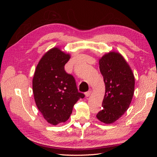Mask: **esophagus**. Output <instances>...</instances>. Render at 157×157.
Segmentation results:
<instances>
[{
  "label": "esophagus",
  "mask_w": 157,
  "mask_h": 157,
  "mask_svg": "<svg viewBox=\"0 0 157 157\" xmlns=\"http://www.w3.org/2000/svg\"><path fill=\"white\" fill-rule=\"evenodd\" d=\"M91 93H92V89H90L88 92H86V94H86V97H89L90 95L91 94Z\"/></svg>",
  "instance_id": "obj_1"
}]
</instances>
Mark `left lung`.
I'll use <instances>...</instances> for the list:
<instances>
[{
  "instance_id": "8db88e82",
  "label": "left lung",
  "mask_w": 157,
  "mask_h": 157,
  "mask_svg": "<svg viewBox=\"0 0 157 157\" xmlns=\"http://www.w3.org/2000/svg\"><path fill=\"white\" fill-rule=\"evenodd\" d=\"M99 64L105 94L102 109L96 117L103 123L111 124L129 108L134 92L135 78L129 65L118 52L105 54L99 59Z\"/></svg>"
}]
</instances>
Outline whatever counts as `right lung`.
Listing matches in <instances>:
<instances>
[{
  "label": "right lung",
  "mask_w": 157,
  "mask_h": 157,
  "mask_svg": "<svg viewBox=\"0 0 157 157\" xmlns=\"http://www.w3.org/2000/svg\"><path fill=\"white\" fill-rule=\"evenodd\" d=\"M71 58L59 48H53L42 56L33 78L36 105L44 119L52 125L67 121L75 104L84 94L78 92L73 75L64 66Z\"/></svg>",
  "instance_id": "right-lung-1"
}]
</instances>
